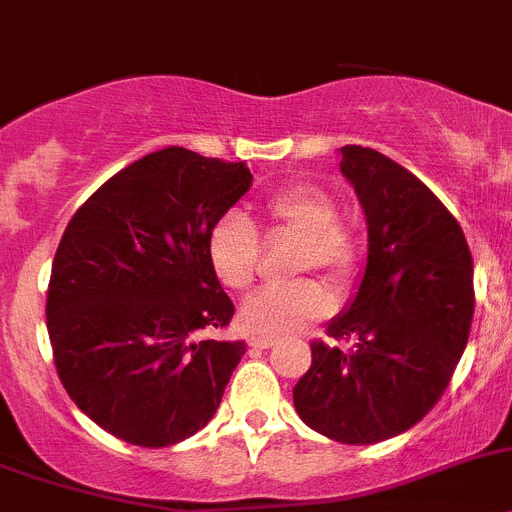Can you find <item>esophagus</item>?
<instances>
[{
    "label": "esophagus",
    "instance_id": "esophagus-1",
    "mask_svg": "<svg viewBox=\"0 0 512 512\" xmlns=\"http://www.w3.org/2000/svg\"><path fill=\"white\" fill-rule=\"evenodd\" d=\"M276 344V339H271V337H251L248 339V347H253V349H269V347H274Z\"/></svg>",
    "mask_w": 512,
    "mask_h": 512
}]
</instances>
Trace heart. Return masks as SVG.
I'll use <instances>...</instances> for the list:
<instances>
[{
	"instance_id": "obj_1",
	"label": "heart",
	"mask_w": 512,
	"mask_h": 512,
	"mask_svg": "<svg viewBox=\"0 0 512 512\" xmlns=\"http://www.w3.org/2000/svg\"><path fill=\"white\" fill-rule=\"evenodd\" d=\"M274 226L299 233L296 271L321 269L334 284H347L359 264V241L337 218V201L316 183H296L266 198ZM208 259L223 286L243 291L259 274V231L243 213L228 211L208 233ZM332 311V296L316 279L274 284L256 291L241 306V324L259 337H286Z\"/></svg>"
}]
</instances>
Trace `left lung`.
<instances>
[{"label": "left lung", "instance_id": "obj_1", "mask_svg": "<svg viewBox=\"0 0 512 512\" xmlns=\"http://www.w3.org/2000/svg\"><path fill=\"white\" fill-rule=\"evenodd\" d=\"M339 170L367 218V266L357 294L311 344L294 407L311 430L374 445L422 420L450 384L475 309L472 256L460 223L420 178L362 145L339 150Z\"/></svg>", "mask_w": 512, "mask_h": 512}]
</instances>
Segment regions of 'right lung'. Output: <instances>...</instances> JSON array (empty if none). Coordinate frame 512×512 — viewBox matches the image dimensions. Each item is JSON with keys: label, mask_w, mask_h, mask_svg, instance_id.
Instances as JSON below:
<instances>
[{"label": "right lung", "mask_w": 512, "mask_h": 512, "mask_svg": "<svg viewBox=\"0 0 512 512\" xmlns=\"http://www.w3.org/2000/svg\"><path fill=\"white\" fill-rule=\"evenodd\" d=\"M251 180L246 163L170 145L115 173L67 223L47 332L67 394L110 435L168 447L216 415L246 344L201 337L233 316L208 233Z\"/></svg>", "instance_id": "1"}]
</instances>
